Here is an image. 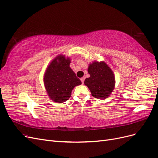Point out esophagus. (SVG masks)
Returning a JSON list of instances; mask_svg holds the SVG:
<instances>
[{"label":"esophagus","instance_id":"obj_1","mask_svg":"<svg viewBox=\"0 0 158 158\" xmlns=\"http://www.w3.org/2000/svg\"><path fill=\"white\" fill-rule=\"evenodd\" d=\"M81 81L82 84H83L84 83V81H85V77H82V78H81Z\"/></svg>","mask_w":158,"mask_h":158}]
</instances>
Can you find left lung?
Here are the masks:
<instances>
[{
	"mask_svg": "<svg viewBox=\"0 0 158 158\" xmlns=\"http://www.w3.org/2000/svg\"><path fill=\"white\" fill-rule=\"evenodd\" d=\"M89 78L85 80L92 96L98 99L109 97L114 89L115 77L113 72L104 61H94L88 67Z\"/></svg>",
	"mask_w": 158,
	"mask_h": 158,
	"instance_id": "obj_1",
	"label": "left lung"
}]
</instances>
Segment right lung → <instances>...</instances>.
<instances>
[{
  "label": "right lung",
  "mask_w": 158,
  "mask_h": 158,
  "mask_svg": "<svg viewBox=\"0 0 158 158\" xmlns=\"http://www.w3.org/2000/svg\"><path fill=\"white\" fill-rule=\"evenodd\" d=\"M71 60L57 56L46 69L44 82L49 97L54 102H64L70 98L72 90L81 84L69 67Z\"/></svg>",
  "instance_id": "add662e5"
}]
</instances>
